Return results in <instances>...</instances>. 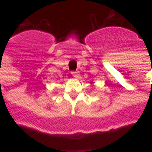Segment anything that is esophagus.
<instances>
[{
  "instance_id": "obj_1",
  "label": "esophagus",
  "mask_w": 152,
  "mask_h": 152,
  "mask_svg": "<svg viewBox=\"0 0 152 152\" xmlns=\"http://www.w3.org/2000/svg\"><path fill=\"white\" fill-rule=\"evenodd\" d=\"M72 74L73 76H75L76 78H79L80 76V74L78 72H72Z\"/></svg>"
}]
</instances>
